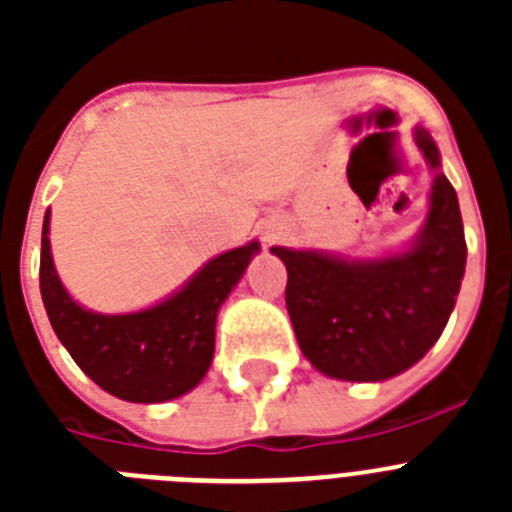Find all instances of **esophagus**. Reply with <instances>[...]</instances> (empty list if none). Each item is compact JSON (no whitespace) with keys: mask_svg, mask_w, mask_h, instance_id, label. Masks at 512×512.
I'll return each mask as SVG.
<instances>
[{"mask_svg":"<svg viewBox=\"0 0 512 512\" xmlns=\"http://www.w3.org/2000/svg\"><path fill=\"white\" fill-rule=\"evenodd\" d=\"M271 238H274V233L269 230V233H266V241H271Z\"/></svg>","mask_w":512,"mask_h":512,"instance_id":"1","label":"esophagus"}]
</instances>
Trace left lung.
<instances>
[{
    "mask_svg": "<svg viewBox=\"0 0 512 512\" xmlns=\"http://www.w3.org/2000/svg\"><path fill=\"white\" fill-rule=\"evenodd\" d=\"M415 146L433 171L428 215L402 251L351 259L315 248L271 246L287 266V312L302 354L325 377L382 382L418 364L456 305L467 241L459 200L425 128Z\"/></svg>",
    "mask_w": 512,
    "mask_h": 512,
    "instance_id": "left-lung-1",
    "label": "left lung"
}]
</instances>
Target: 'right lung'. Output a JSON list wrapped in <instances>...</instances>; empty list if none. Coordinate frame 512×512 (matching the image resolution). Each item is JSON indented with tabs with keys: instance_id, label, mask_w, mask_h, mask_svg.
<instances>
[{
	"instance_id": "obj_1",
	"label": "right lung",
	"mask_w": 512,
	"mask_h": 512,
	"mask_svg": "<svg viewBox=\"0 0 512 512\" xmlns=\"http://www.w3.org/2000/svg\"><path fill=\"white\" fill-rule=\"evenodd\" d=\"M51 210L43 217L40 295L45 312L79 369L104 392L128 402H169L205 379L215 354V325L259 241L207 261L182 289L138 312L104 315L81 307L58 279L51 256Z\"/></svg>"
}]
</instances>
